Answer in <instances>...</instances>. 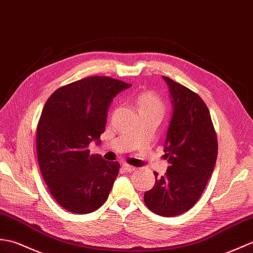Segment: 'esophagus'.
Here are the masks:
<instances>
[{"instance_id": "34e87169", "label": "esophagus", "mask_w": 253, "mask_h": 253, "mask_svg": "<svg viewBox=\"0 0 253 253\" xmlns=\"http://www.w3.org/2000/svg\"><path fill=\"white\" fill-rule=\"evenodd\" d=\"M122 168L124 169L125 171H128V172H130V171H133V170H136V167L128 165V164H123V165H122Z\"/></svg>"}]
</instances>
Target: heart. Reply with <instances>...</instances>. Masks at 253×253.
Segmentation results:
<instances>
[{
    "mask_svg": "<svg viewBox=\"0 0 253 253\" xmlns=\"http://www.w3.org/2000/svg\"><path fill=\"white\" fill-rule=\"evenodd\" d=\"M137 104L140 111L156 110L163 112V102L156 95L152 92H144L137 98Z\"/></svg>",
    "mask_w": 253,
    "mask_h": 253,
    "instance_id": "b5f03b06",
    "label": "heart"
}]
</instances>
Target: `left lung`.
Segmentation results:
<instances>
[{
  "instance_id": "1",
  "label": "left lung",
  "mask_w": 253,
  "mask_h": 253,
  "mask_svg": "<svg viewBox=\"0 0 253 253\" xmlns=\"http://www.w3.org/2000/svg\"><path fill=\"white\" fill-rule=\"evenodd\" d=\"M168 85L172 115L165 140L169 166L144 193V203L162 216L185 212L197 203L215 166L218 141L207 105L197 93L163 76Z\"/></svg>"
}]
</instances>
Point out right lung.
Instances as JSON below:
<instances>
[{"label": "right lung", "mask_w": 253, "mask_h": 253, "mask_svg": "<svg viewBox=\"0 0 253 253\" xmlns=\"http://www.w3.org/2000/svg\"><path fill=\"white\" fill-rule=\"evenodd\" d=\"M130 86L90 76L59 88L45 103L37 130L39 165L52 197L70 212H92L112 190L119 162L90 154L88 146L101 143L111 102Z\"/></svg>", "instance_id": "add662e5"}]
</instances>
